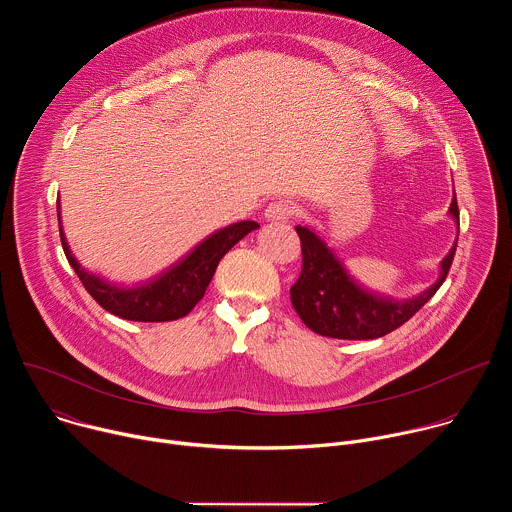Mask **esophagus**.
Here are the masks:
<instances>
[{
    "mask_svg": "<svg viewBox=\"0 0 512 512\" xmlns=\"http://www.w3.org/2000/svg\"><path fill=\"white\" fill-rule=\"evenodd\" d=\"M294 216V204L287 200H275L265 208V218L273 223H285Z\"/></svg>",
    "mask_w": 512,
    "mask_h": 512,
    "instance_id": "obj_1",
    "label": "esophagus"
}]
</instances>
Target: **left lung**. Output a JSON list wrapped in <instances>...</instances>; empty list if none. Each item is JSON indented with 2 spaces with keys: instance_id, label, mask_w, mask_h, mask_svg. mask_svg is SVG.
Here are the masks:
<instances>
[{
  "instance_id": "left-lung-1",
  "label": "left lung",
  "mask_w": 512,
  "mask_h": 512,
  "mask_svg": "<svg viewBox=\"0 0 512 512\" xmlns=\"http://www.w3.org/2000/svg\"><path fill=\"white\" fill-rule=\"evenodd\" d=\"M452 216L460 225L458 200L450 206ZM302 243V273L291 285V306L302 322L316 334L342 340H371L385 336L409 318H413L431 298L452 267L456 245L442 261V275L421 296L405 302L379 298L358 287L344 271L340 261L324 245L318 235L306 227H296Z\"/></svg>"
}]
</instances>
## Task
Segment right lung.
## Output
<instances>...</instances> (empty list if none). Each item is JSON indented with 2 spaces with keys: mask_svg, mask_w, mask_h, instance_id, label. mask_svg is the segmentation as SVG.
<instances>
[{
  "mask_svg": "<svg viewBox=\"0 0 512 512\" xmlns=\"http://www.w3.org/2000/svg\"><path fill=\"white\" fill-rule=\"evenodd\" d=\"M56 208L58 202H56ZM60 214V210H58ZM259 225L255 221H243L227 229L216 231L212 237L202 241L184 261L168 269L164 275L141 287L123 289L109 285L97 275L85 271L77 259L72 257L62 227L60 241L68 263L79 275L81 283L91 294V298L107 312L133 322H170L184 318L204 296V291L221 261L245 235L255 231Z\"/></svg>",
  "mask_w": 512,
  "mask_h": 512,
  "instance_id": "obj_1",
  "label": "right lung"
}]
</instances>
